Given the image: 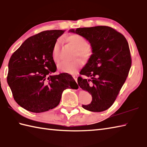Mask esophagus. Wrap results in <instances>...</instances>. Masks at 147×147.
<instances>
[{
  "mask_svg": "<svg viewBox=\"0 0 147 147\" xmlns=\"http://www.w3.org/2000/svg\"><path fill=\"white\" fill-rule=\"evenodd\" d=\"M73 77L74 79H75V80L77 82V76H76V75H74V76H73Z\"/></svg>",
  "mask_w": 147,
  "mask_h": 147,
  "instance_id": "1",
  "label": "esophagus"
}]
</instances>
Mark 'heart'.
Wrapping results in <instances>:
<instances>
[{"label":"heart","mask_w":147,"mask_h":147,"mask_svg":"<svg viewBox=\"0 0 147 147\" xmlns=\"http://www.w3.org/2000/svg\"><path fill=\"white\" fill-rule=\"evenodd\" d=\"M69 44L74 48L77 50L76 57L80 56L82 58L87 59L90 58L92 54V49L86 38L79 34H73L68 36L65 38ZM61 41L58 40L56 42L53 46L52 58L53 61L58 63L60 60ZM82 66V61L80 59L71 62H62L58 65V70L62 72L70 74H76Z\"/></svg>","instance_id":"heart-1"}]
</instances>
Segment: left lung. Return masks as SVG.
Instances as JSON below:
<instances>
[{"label": "left lung", "instance_id": "left-lung-1", "mask_svg": "<svg viewBox=\"0 0 147 147\" xmlns=\"http://www.w3.org/2000/svg\"><path fill=\"white\" fill-rule=\"evenodd\" d=\"M88 40L92 55L81 70L78 84L92 96L90 104L84 105L89 111L100 112L111 107L127 79L131 67V56L126 38L110 26H97L70 29Z\"/></svg>", "mask_w": 147, "mask_h": 147}]
</instances>
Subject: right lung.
I'll list each match as a JSON object with an SVG mask.
<instances>
[{"instance_id":"add662e5","label":"right lung","mask_w":147,"mask_h":147,"mask_svg":"<svg viewBox=\"0 0 147 147\" xmlns=\"http://www.w3.org/2000/svg\"><path fill=\"white\" fill-rule=\"evenodd\" d=\"M65 30L41 32L28 38L11 56L7 81L13 98L28 111L40 113L57 107L65 89L79 88L71 75H52L56 66L53 46Z\"/></svg>"}]
</instances>
